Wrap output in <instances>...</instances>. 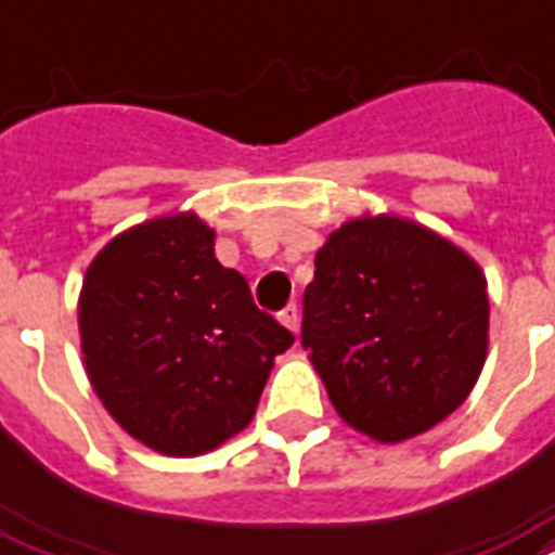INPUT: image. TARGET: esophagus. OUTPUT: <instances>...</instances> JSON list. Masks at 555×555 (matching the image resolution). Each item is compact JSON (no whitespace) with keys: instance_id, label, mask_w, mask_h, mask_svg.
<instances>
[{"instance_id":"obj_1","label":"esophagus","mask_w":555,"mask_h":555,"mask_svg":"<svg viewBox=\"0 0 555 555\" xmlns=\"http://www.w3.org/2000/svg\"><path fill=\"white\" fill-rule=\"evenodd\" d=\"M279 323L285 325V328H291L294 334H299V308H296L294 302L287 308H282V311H279Z\"/></svg>"}]
</instances>
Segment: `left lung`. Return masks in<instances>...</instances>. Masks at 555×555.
<instances>
[{"instance_id":"1","label":"left lung","mask_w":555,"mask_h":555,"mask_svg":"<svg viewBox=\"0 0 555 555\" xmlns=\"http://www.w3.org/2000/svg\"><path fill=\"white\" fill-rule=\"evenodd\" d=\"M314 264L302 346L349 428L399 446L468 399L489 352V294L463 247L387 211L340 223Z\"/></svg>"}]
</instances>
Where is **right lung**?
I'll return each instance as SVG.
<instances>
[{"label":"right lung","mask_w":555,"mask_h":555,"mask_svg":"<svg viewBox=\"0 0 555 555\" xmlns=\"http://www.w3.org/2000/svg\"><path fill=\"white\" fill-rule=\"evenodd\" d=\"M83 370L118 428L201 456L247 428L294 334L215 259V230L171 211L109 238L78 296Z\"/></svg>","instance_id":"1"}]
</instances>
